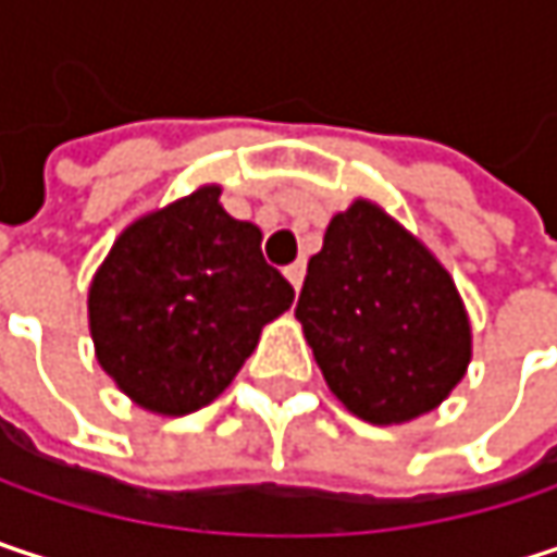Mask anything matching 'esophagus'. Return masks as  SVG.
I'll list each match as a JSON object with an SVG mask.
<instances>
[{
	"mask_svg": "<svg viewBox=\"0 0 557 557\" xmlns=\"http://www.w3.org/2000/svg\"><path fill=\"white\" fill-rule=\"evenodd\" d=\"M283 274H286V280L293 283V289H299V286H302V277H306V264H302V261H296V264H289Z\"/></svg>",
	"mask_w": 557,
	"mask_h": 557,
	"instance_id": "esophagus-1",
	"label": "esophagus"
}]
</instances>
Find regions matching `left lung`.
Wrapping results in <instances>:
<instances>
[{
	"instance_id": "1",
	"label": "left lung",
	"mask_w": 557,
	"mask_h": 557,
	"mask_svg": "<svg viewBox=\"0 0 557 557\" xmlns=\"http://www.w3.org/2000/svg\"><path fill=\"white\" fill-rule=\"evenodd\" d=\"M296 319L325 384L374 425L435 409L471 361V325L448 271L364 199L329 222Z\"/></svg>"
}]
</instances>
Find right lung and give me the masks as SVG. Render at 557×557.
Segmentation results:
<instances>
[{"label": "right lung", "mask_w": 557, "mask_h": 557, "mask_svg": "<svg viewBox=\"0 0 557 557\" xmlns=\"http://www.w3.org/2000/svg\"><path fill=\"white\" fill-rule=\"evenodd\" d=\"M289 302L261 232L202 186L122 232L89 286V329L102 371L138 406L186 416L232 384Z\"/></svg>", "instance_id": "obj_1"}]
</instances>
